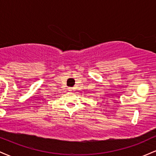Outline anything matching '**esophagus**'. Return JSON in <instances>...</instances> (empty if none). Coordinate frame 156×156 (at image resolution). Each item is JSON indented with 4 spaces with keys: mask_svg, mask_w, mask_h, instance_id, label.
<instances>
[{
    "mask_svg": "<svg viewBox=\"0 0 156 156\" xmlns=\"http://www.w3.org/2000/svg\"><path fill=\"white\" fill-rule=\"evenodd\" d=\"M73 90H74V89H73V88H69V92H73Z\"/></svg>",
    "mask_w": 156,
    "mask_h": 156,
    "instance_id": "esophagus-1",
    "label": "esophagus"
}]
</instances>
